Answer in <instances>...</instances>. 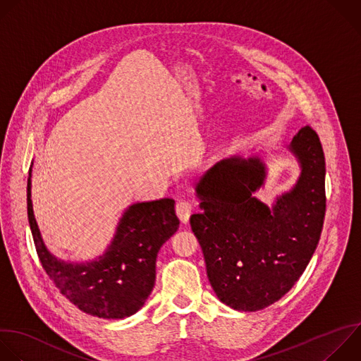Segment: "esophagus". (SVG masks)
I'll list each match as a JSON object with an SVG mask.
<instances>
[{
  "label": "esophagus",
  "instance_id": "1",
  "mask_svg": "<svg viewBox=\"0 0 361 361\" xmlns=\"http://www.w3.org/2000/svg\"><path fill=\"white\" fill-rule=\"evenodd\" d=\"M176 212L181 219V222L185 224L192 212V204L188 200H178L176 204Z\"/></svg>",
  "mask_w": 361,
  "mask_h": 361
}]
</instances>
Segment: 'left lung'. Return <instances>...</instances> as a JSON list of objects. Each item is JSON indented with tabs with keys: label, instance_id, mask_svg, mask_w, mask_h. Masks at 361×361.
Here are the masks:
<instances>
[{
	"label": "left lung",
	"instance_id": "1",
	"mask_svg": "<svg viewBox=\"0 0 361 361\" xmlns=\"http://www.w3.org/2000/svg\"><path fill=\"white\" fill-rule=\"evenodd\" d=\"M302 174L272 209L252 197L264 181L259 159L216 163L197 184L201 212L190 216L209 283L232 309L261 310L292 289L320 239L326 212L324 153L307 125L290 143Z\"/></svg>",
	"mask_w": 361,
	"mask_h": 361
}]
</instances>
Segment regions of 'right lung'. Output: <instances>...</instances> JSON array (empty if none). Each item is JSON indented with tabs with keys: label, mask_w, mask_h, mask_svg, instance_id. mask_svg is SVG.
Masks as SVG:
<instances>
[{
	"label": "right lung",
	"mask_w": 361,
	"mask_h": 361,
	"mask_svg": "<svg viewBox=\"0 0 361 361\" xmlns=\"http://www.w3.org/2000/svg\"><path fill=\"white\" fill-rule=\"evenodd\" d=\"M27 208L35 250L49 279L82 312L103 319L128 317L145 305L156 281L157 252L180 226L173 198L136 202L120 219L103 257L87 264H66L42 243L31 202V169Z\"/></svg>",
	"instance_id": "1"
}]
</instances>
